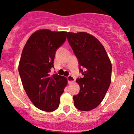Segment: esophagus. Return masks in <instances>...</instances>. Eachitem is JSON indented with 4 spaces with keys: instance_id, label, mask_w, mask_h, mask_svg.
<instances>
[{
    "instance_id": "esophagus-1",
    "label": "esophagus",
    "mask_w": 134,
    "mask_h": 134,
    "mask_svg": "<svg viewBox=\"0 0 134 134\" xmlns=\"http://www.w3.org/2000/svg\"><path fill=\"white\" fill-rule=\"evenodd\" d=\"M67 79H68V82L69 84H71V83H73L74 82H75V78H74L73 76H68L67 77Z\"/></svg>"
}]
</instances>
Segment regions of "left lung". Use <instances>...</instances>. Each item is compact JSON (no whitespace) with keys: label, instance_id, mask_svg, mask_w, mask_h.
Returning a JSON list of instances; mask_svg holds the SVG:
<instances>
[{"label":"left lung","instance_id":"obj_1","mask_svg":"<svg viewBox=\"0 0 134 134\" xmlns=\"http://www.w3.org/2000/svg\"><path fill=\"white\" fill-rule=\"evenodd\" d=\"M68 40L77 58L83 77L76 80L80 87L74 96L76 108L89 111L100 104L111 82L112 64L98 39L86 32H68ZM85 69L82 71L80 67Z\"/></svg>","mask_w":134,"mask_h":134}]
</instances>
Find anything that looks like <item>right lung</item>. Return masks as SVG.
Segmentation results:
<instances>
[{"mask_svg":"<svg viewBox=\"0 0 134 134\" xmlns=\"http://www.w3.org/2000/svg\"><path fill=\"white\" fill-rule=\"evenodd\" d=\"M66 35L63 31L38 30L29 37L21 53L19 71L22 85L35 106L43 111L57 109L68 84L63 76L49 74L57 49L65 42Z\"/></svg>","mask_w":134,"mask_h":134,"instance_id":"right-lung-1","label":"right lung"}]
</instances>
